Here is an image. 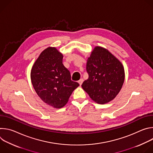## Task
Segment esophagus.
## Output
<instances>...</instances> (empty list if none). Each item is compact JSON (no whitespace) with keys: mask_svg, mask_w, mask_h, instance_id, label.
Here are the masks:
<instances>
[{"mask_svg":"<svg viewBox=\"0 0 153 153\" xmlns=\"http://www.w3.org/2000/svg\"><path fill=\"white\" fill-rule=\"evenodd\" d=\"M83 79H80L79 80V85H81L82 84V83H83Z\"/></svg>","mask_w":153,"mask_h":153,"instance_id":"34e87169","label":"esophagus"}]
</instances>
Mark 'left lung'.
<instances>
[{
  "label": "left lung",
  "mask_w": 153,
  "mask_h": 153,
  "mask_svg": "<svg viewBox=\"0 0 153 153\" xmlns=\"http://www.w3.org/2000/svg\"><path fill=\"white\" fill-rule=\"evenodd\" d=\"M86 71L89 77L82 87L95 102L106 103L120 91L125 80L123 66L106 49L101 47L94 48L87 60Z\"/></svg>",
  "instance_id": "obj_1"
}]
</instances>
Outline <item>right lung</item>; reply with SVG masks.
<instances>
[{"mask_svg":"<svg viewBox=\"0 0 153 153\" xmlns=\"http://www.w3.org/2000/svg\"><path fill=\"white\" fill-rule=\"evenodd\" d=\"M62 59V54L55 47H48L40 53L31 71V82L37 95L56 108L66 105L73 91L79 86L71 80Z\"/></svg>","mask_w":153,"mask_h":153,"instance_id":"add662e5","label":"right lung"}]
</instances>
